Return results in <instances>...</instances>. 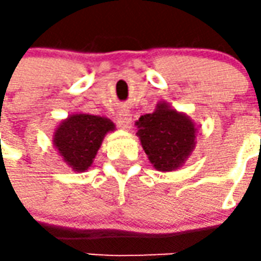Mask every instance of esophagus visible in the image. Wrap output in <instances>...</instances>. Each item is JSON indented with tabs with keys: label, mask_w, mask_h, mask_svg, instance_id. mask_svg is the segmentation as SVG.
Here are the masks:
<instances>
[{
	"label": "esophagus",
	"mask_w": 261,
	"mask_h": 261,
	"mask_svg": "<svg viewBox=\"0 0 261 261\" xmlns=\"http://www.w3.org/2000/svg\"><path fill=\"white\" fill-rule=\"evenodd\" d=\"M116 123L121 130H128L131 127V114L128 112H120L116 117Z\"/></svg>",
	"instance_id": "obj_1"
}]
</instances>
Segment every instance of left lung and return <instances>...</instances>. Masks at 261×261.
<instances>
[{
    "label": "left lung",
    "instance_id": "left-lung-1",
    "mask_svg": "<svg viewBox=\"0 0 261 261\" xmlns=\"http://www.w3.org/2000/svg\"><path fill=\"white\" fill-rule=\"evenodd\" d=\"M136 125L142 149L159 172L181 168L196 148L198 127L169 103L158 102L152 113L141 116Z\"/></svg>",
    "mask_w": 261,
    "mask_h": 261
}]
</instances>
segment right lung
<instances>
[{
    "mask_svg": "<svg viewBox=\"0 0 261 261\" xmlns=\"http://www.w3.org/2000/svg\"><path fill=\"white\" fill-rule=\"evenodd\" d=\"M116 130L108 117L89 113H72L53 133V145L68 168L85 172L92 166L105 136Z\"/></svg>",
    "mask_w": 261,
    "mask_h": 261,
    "instance_id": "add662e5",
    "label": "right lung"
}]
</instances>
